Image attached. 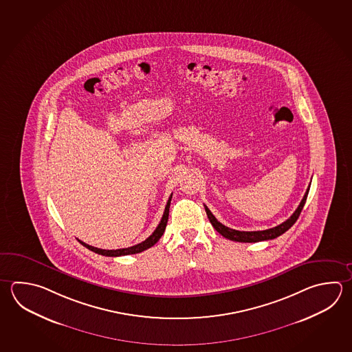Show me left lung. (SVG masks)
Returning <instances> with one entry per match:
<instances>
[{
	"mask_svg": "<svg viewBox=\"0 0 352 352\" xmlns=\"http://www.w3.org/2000/svg\"><path fill=\"white\" fill-rule=\"evenodd\" d=\"M310 190V186L306 190L304 198L301 200L300 206H298V209L294 212L292 217L289 219L284 221L283 224L272 228V229H266V230H259V232H239V230H235V229H230L228 226H223L220 221L217 220V218L212 215V212L209 210L208 206H204L206 208V215L210 220L212 226H214V229L217 232L221 234L226 239L232 240V241H239V243H256V241H264V240H272L275 239L280 236L281 234L287 232L290 228H292L295 221L298 220L300 212L302 210V208L305 206L306 198H307V194Z\"/></svg>",
	"mask_w": 352,
	"mask_h": 352,
	"instance_id": "left-lung-1",
	"label": "left lung"
}]
</instances>
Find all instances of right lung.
Returning <instances> with one entry per match:
<instances>
[{
    "mask_svg": "<svg viewBox=\"0 0 352 352\" xmlns=\"http://www.w3.org/2000/svg\"><path fill=\"white\" fill-rule=\"evenodd\" d=\"M170 200H172V195L169 197V199L166 201V209H164V214L162 217L160 226H157V229L153 232L152 235L149 238H146L144 241H142L137 245L131 246V248H124V249H117V250H104V249H98L92 245H88L83 241H80V244L86 246L87 249H89L91 252L100 254V255H104V256H123V255H131V254H138V252H144L146 249L152 248L158 240L162 238L163 232L166 230V223H168V217H169V206H170Z\"/></svg>",
    "mask_w": 352,
    "mask_h": 352,
    "instance_id": "add662e5",
    "label": "right lung"
}]
</instances>
